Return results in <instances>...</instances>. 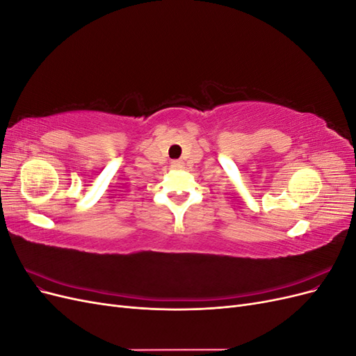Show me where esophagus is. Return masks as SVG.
Listing matches in <instances>:
<instances>
[{
  "label": "esophagus",
  "instance_id": "esophagus-1",
  "mask_svg": "<svg viewBox=\"0 0 356 356\" xmlns=\"http://www.w3.org/2000/svg\"><path fill=\"white\" fill-rule=\"evenodd\" d=\"M182 166H184V163H182L181 160H174V161H172V168H175V169H181Z\"/></svg>",
  "mask_w": 356,
  "mask_h": 356
}]
</instances>
